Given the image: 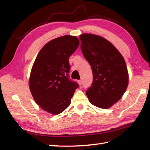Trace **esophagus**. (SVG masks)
Here are the masks:
<instances>
[{
    "instance_id": "34e87169",
    "label": "esophagus",
    "mask_w": 150,
    "mask_h": 150,
    "mask_svg": "<svg viewBox=\"0 0 150 150\" xmlns=\"http://www.w3.org/2000/svg\"><path fill=\"white\" fill-rule=\"evenodd\" d=\"M78 82H79V84L80 85V86H81V85L82 84V81H81V80H79V81H78Z\"/></svg>"
}]
</instances>
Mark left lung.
I'll return each instance as SVG.
<instances>
[{
    "mask_svg": "<svg viewBox=\"0 0 150 150\" xmlns=\"http://www.w3.org/2000/svg\"><path fill=\"white\" fill-rule=\"evenodd\" d=\"M79 39L82 54L93 72V83L86 94L91 104L108 109L120 99L128 87L125 60L116 47L103 37L84 33Z\"/></svg>",
    "mask_w": 150,
    "mask_h": 150,
    "instance_id": "left-lung-1",
    "label": "left lung"
}]
</instances>
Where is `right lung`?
<instances>
[{
    "instance_id": "obj_1",
    "label": "right lung",
    "mask_w": 150,
    "mask_h": 150,
    "mask_svg": "<svg viewBox=\"0 0 150 150\" xmlns=\"http://www.w3.org/2000/svg\"><path fill=\"white\" fill-rule=\"evenodd\" d=\"M79 45L77 37L62 36L46 44L36 57L29 87L35 103L47 113L58 115L64 111L79 87L68 79L69 57Z\"/></svg>"
}]
</instances>
